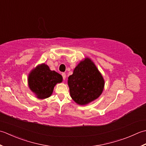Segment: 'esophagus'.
Masks as SVG:
<instances>
[{"label": "esophagus", "instance_id": "34e87169", "mask_svg": "<svg viewBox=\"0 0 146 146\" xmlns=\"http://www.w3.org/2000/svg\"><path fill=\"white\" fill-rule=\"evenodd\" d=\"M62 77H63V79H64V80H65V78H66V74H65V73H62Z\"/></svg>", "mask_w": 146, "mask_h": 146}]
</instances>
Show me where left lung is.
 Segmentation results:
<instances>
[{
  "mask_svg": "<svg viewBox=\"0 0 146 146\" xmlns=\"http://www.w3.org/2000/svg\"><path fill=\"white\" fill-rule=\"evenodd\" d=\"M72 99L79 105H86L102 94L105 80L93 60L88 57L80 61L68 77Z\"/></svg>",
  "mask_w": 146,
  "mask_h": 146,
  "instance_id": "8db88e82",
  "label": "left lung"
}]
</instances>
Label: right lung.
<instances>
[{
    "instance_id": "right-lung-1",
    "label": "right lung",
    "mask_w": 146,
    "mask_h": 146,
    "mask_svg": "<svg viewBox=\"0 0 146 146\" xmlns=\"http://www.w3.org/2000/svg\"><path fill=\"white\" fill-rule=\"evenodd\" d=\"M28 77L29 88L40 100L51 96L55 85L63 80L60 74L50 70L48 65L44 63L33 69Z\"/></svg>"
}]
</instances>
